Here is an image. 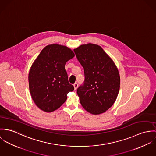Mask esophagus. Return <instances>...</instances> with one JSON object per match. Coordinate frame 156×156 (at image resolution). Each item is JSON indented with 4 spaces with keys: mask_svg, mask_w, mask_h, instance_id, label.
<instances>
[{
    "mask_svg": "<svg viewBox=\"0 0 156 156\" xmlns=\"http://www.w3.org/2000/svg\"><path fill=\"white\" fill-rule=\"evenodd\" d=\"M73 87H74V88H75V90H76L77 89L78 87V83H75V84H73Z\"/></svg>",
    "mask_w": 156,
    "mask_h": 156,
    "instance_id": "1",
    "label": "esophagus"
}]
</instances>
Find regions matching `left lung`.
I'll return each mask as SVG.
<instances>
[{"mask_svg":"<svg viewBox=\"0 0 156 156\" xmlns=\"http://www.w3.org/2000/svg\"><path fill=\"white\" fill-rule=\"evenodd\" d=\"M73 51L84 70V83L77 89L80 103L91 114L104 113L117 98L120 85L119 70L98 45L84 44Z\"/></svg>","mask_w":156,"mask_h":156,"instance_id":"1","label":"left lung"}]
</instances>
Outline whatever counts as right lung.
<instances>
[{
    "mask_svg": "<svg viewBox=\"0 0 156 156\" xmlns=\"http://www.w3.org/2000/svg\"><path fill=\"white\" fill-rule=\"evenodd\" d=\"M75 56L66 46L51 44L41 51L29 73L31 97L43 111L51 112L59 108L74 90L69 83L66 63Z\"/></svg>",
    "mask_w": 156,
    "mask_h": 156,
    "instance_id": "add662e5",
    "label": "right lung"
}]
</instances>
